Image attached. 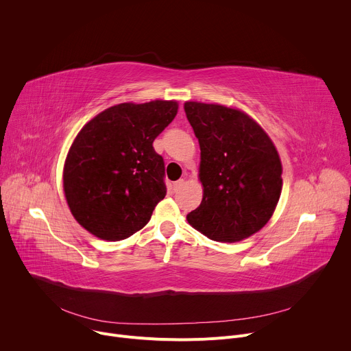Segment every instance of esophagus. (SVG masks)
<instances>
[{
    "mask_svg": "<svg viewBox=\"0 0 351 351\" xmlns=\"http://www.w3.org/2000/svg\"><path fill=\"white\" fill-rule=\"evenodd\" d=\"M184 184V180L183 179H180V180H178V182H175L173 184H172V187H173V191H179L180 189H182V186Z\"/></svg>",
    "mask_w": 351,
    "mask_h": 351,
    "instance_id": "esophagus-1",
    "label": "esophagus"
}]
</instances>
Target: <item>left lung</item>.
<instances>
[{
  "label": "left lung",
  "instance_id": "obj_1",
  "mask_svg": "<svg viewBox=\"0 0 351 351\" xmlns=\"http://www.w3.org/2000/svg\"><path fill=\"white\" fill-rule=\"evenodd\" d=\"M202 149L204 194L189 223L211 240L234 243L271 219L282 191V164L264 129L243 111L219 104L184 103Z\"/></svg>",
  "mask_w": 351,
  "mask_h": 351
}]
</instances>
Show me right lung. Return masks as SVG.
<instances>
[{"mask_svg": "<svg viewBox=\"0 0 351 351\" xmlns=\"http://www.w3.org/2000/svg\"><path fill=\"white\" fill-rule=\"evenodd\" d=\"M178 114L176 101L123 103L99 112L77 133L64 167L75 219L110 241L144 228L167 194L156 137Z\"/></svg>", "mask_w": 351, "mask_h": 351, "instance_id": "right-lung-1", "label": "right lung"}]
</instances>
